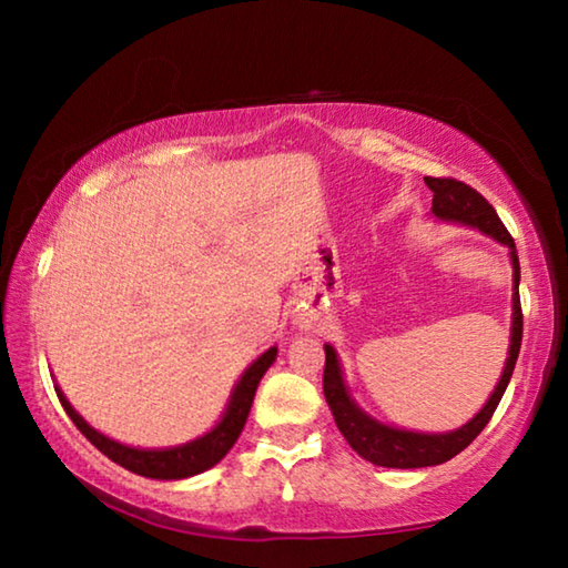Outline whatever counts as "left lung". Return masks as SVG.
Returning a JSON list of instances; mask_svg holds the SVG:
<instances>
[{
	"instance_id": "obj_1",
	"label": "left lung",
	"mask_w": 568,
	"mask_h": 568,
	"mask_svg": "<svg viewBox=\"0 0 568 568\" xmlns=\"http://www.w3.org/2000/svg\"><path fill=\"white\" fill-rule=\"evenodd\" d=\"M426 185L434 192V205H430V215L444 223H456L480 230V233L494 237L496 243L508 247V257H511L514 267V297H511V341H508V355L498 378L496 388L488 400L484 403L474 418L456 430H446V434H420V430H408L390 426L373 418L365 413L358 403L353 400L348 386H345L343 368L338 361V353L331 343H325V371H323V393L328 400L331 413L335 418V426L348 440L351 448L361 458L371 460L376 466L386 468H423V466H438L446 464L454 456H458L470 440H474L486 423L491 420L494 410L501 396L506 393L508 381L514 376V365L521 351V333H524V315H521V301H518V281H521V267H518V255L514 237L508 235L501 217L496 210L488 205V200L476 192L466 182L450 180V178H426Z\"/></svg>"
}]
</instances>
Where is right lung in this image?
<instances>
[{
  "label": "right lung",
  "mask_w": 568,
  "mask_h": 568,
  "mask_svg": "<svg viewBox=\"0 0 568 568\" xmlns=\"http://www.w3.org/2000/svg\"><path fill=\"white\" fill-rule=\"evenodd\" d=\"M275 358H277V348L273 345V348H267L261 358L247 365L243 376H240V381L235 383L233 393H230L223 416H220V420L207 430V434L197 436L195 440H187V444L170 446V448L124 446L120 440L100 434L98 428H92L90 423L72 408V403L67 400L60 386H54V390H57V398L62 403V408L67 410V416H70L74 426L82 430V436L88 438L94 448L102 450L110 460H114V464H120L122 468H128L132 474L145 476V478L180 480V478L197 476L203 474V470L213 468L225 458L227 450L235 446L237 436L243 434L245 428L257 383H261L265 371L271 368Z\"/></svg>",
  "instance_id": "obj_1"
}]
</instances>
